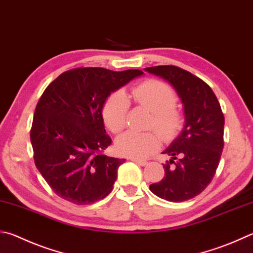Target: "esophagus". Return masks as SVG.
Masks as SVG:
<instances>
[{"label": "esophagus", "instance_id": "1", "mask_svg": "<svg viewBox=\"0 0 253 253\" xmlns=\"http://www.w3.org/2000/svg\"><path fill=\"white\" fill-rule=\"evenodd\" d=\"M131 160L134 163H136L137 165H139V166H146V165L148 164L146 160H140V159H135V158H131Z\"/></svg>", "mask_w": 253, "mask_h": 253}]
</instances>
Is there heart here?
<instances>
[{
  "instance_id": "heart-1",
  "label": "heart",
  "mask_w": 253,
  "mask_h": 253,
  "mask_svg": "<svg viewBox=\"0 0 253 253\" xmlns=\"http://www.w3.org/2000/svg\"><path fill=\"white\" fill-rule=\"evenodd\" d=\"M129 96L136 104L153 113L150 126L155 127L165 139L172 138L182 128L183 116L174 106L177 96L169 85L157 80H147L132 87ZM128 109L129 99L124 90H115L106 98L102 115L111 131L117 134L125 128ZM159 146L160 138L155 131H126L116 140L117 153L135 159L148 157Z\"/></svg>"
}]
</instances>
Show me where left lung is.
Returning a JSON list of instances; mask_svg holds the SVG:
<instances>
[{
	"label": "left lung",
	"instance_id": "left-lung-1",
	"mask_svg": "<svg viewBox=\"0 0 253 253\" xmlns=\"http://www.w3.org/2000/svg\"><path fill=\"white\" fill-rule=\"evenodd\" d=\"M170 83L183 105L185 126L163 154L165 177L149 186L159 198L181 203L201 194L212 180L223 149L224 117L208 84L173 65L145 68Z\"/></svg>",
	"mask_w": 253,
	"mask_h": 253
}]
</instances>
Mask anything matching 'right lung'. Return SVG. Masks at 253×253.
<instances>
[{"label": "right lung", "mask_w": 253, "mask_h": 253, "mask_svg": "<svg viewBox=\"0 0 253 253\" xmlns=\"http://www.w3.org/2000/svg\"><path fill=\"white\" fill-rule=\"evenodd\" d=\"M144 74L80 67L64 72L44 90L31 128L35 166L58 197L90 205L113 190L125 159L103 151L112 144L102 109L111 93Z\"/></svg>", "instance_id": "right-lung-1"}]
</instances>
